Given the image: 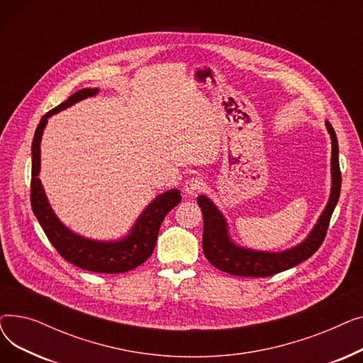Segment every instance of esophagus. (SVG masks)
I'll return each mask as SVG.
<instances>
[{"mask_svg":"<svg viewBox=\"0 0 363 363\" xmlns=\"http://www.w3.org/2000/svg\"><path fill=\"white\" fill-rule=\"evenodd\" d=\"M203 179L201 178H199V177H193V178H189V179H186L185 181V184H184V191L188 194V196H194V194H197L200 189L203 188Z\"/></svg>","mask_w":363,"mask_h":363,"instance_id":"1","label":"esophagus"}]
</instances>
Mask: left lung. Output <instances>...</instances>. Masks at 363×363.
Listing matches in <instances>:
<instances>
[{"mask_svg":"<svg viewBox=\"0 0 363 363\" xmlns=\"http://www.w3.org/2000/svg\"><path fill=\"white\" fill-rule=\"evenodd\" d=\"M327 129L333 141L331 152V175L333 186L331 196L325 211L318 219V223L313 226L309 237L285 252L269 253V252H256L250 249H244L233 242L228 234V225L218 207L208 200L206 196H199L197 203L201 207L203 213V253L206 259L211 262L215 268L226 274L237 277H272L282 271H287L293 266L308 260L319 249L320 244L325 240L327 230L335 204L340 197L341 189V172L338 163V143L333 125L327 121Z\"/></svg>","mask_w":363,"mask_h":363,"instance_id":"8db88e82","label":"left lung"}]
</instances>
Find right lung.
I'll use <instances>...</instances> for the list:
<instances>
[{
    "label": "right lung",
    "instance_id": "1",
    "mask_svg": "<svg viewBox=\"0 0 363 363\" xmlns=\"http://www.w3.org/2000/svg\"><path fill=\"white\" fill-rule=\"evenodd\" d=\"M97 92L99 88L79 89L70 95L65 103L50 110L43 116L32 141L30 204L45 235L63 259L85 271L100 274H122L137 268L151 256L156 247L157 234L164 216L181 201V193L178 189H169V191L152 200L138 218L137 223L133 225L129 235L125 238L119 241H94L72 233L69 228L57 219L45 197L41 181L38 178L41 167L40 144L48 118L74 103L92 97Z\"/></svg>",
    "mask_w": 363,
    "mask_h": 363
}]
</instances>
